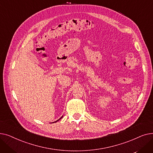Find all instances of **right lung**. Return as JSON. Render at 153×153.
I'll return each mask as SVG.
<instances>
[{
  "label": "right lung",
  "mask_w": 153,
  "mask_h": 153,
  "mask_svg": "<svg viewBox=\"0 0 153 153\" xmlns=\"http://www.w3.org/2000/svg\"><path fill=\"white\" fill-rule=\"evenodd\" d=\"M62 117H61V118H62ZM61 118H60V119H61ZM60 119H59V120H60ZM58 120H57V121H56V122H58Z\"/></svg>",
  "instance_id": "add662e5"
}]
</instances>
